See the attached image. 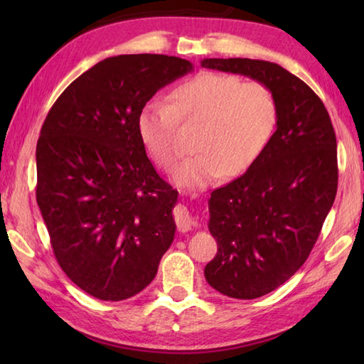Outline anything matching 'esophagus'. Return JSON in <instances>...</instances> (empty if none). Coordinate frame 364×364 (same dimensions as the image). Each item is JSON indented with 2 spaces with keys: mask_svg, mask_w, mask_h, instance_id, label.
I'll return each instance as SVG.
<instances>
[{
  "mask_svg": "<svg viewBox=\"0 0 364 364\" xmlns=\"http://www.w3.org/2000/svg\"><path fill=\"white\" fill-rule=\"evenodd\" d=\"M175 221H176L178 230L183 231V232L193 230V228L196 226L194 218L191 217L188 207H184V205H176V208H175Z\"/></svg>",
  "mask_w": 364,
  "mask_h": 364,
  "instance_id": "34e87169",
  "label": "esophagus"
}]
</instances>
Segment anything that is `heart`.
<instances>
[{"instance_id":"obj_1","label":"heart","mask_w":364,"mask_h":364,"mask_svg":"<svg viewBox=\"0 0 364 364\" xmlns=\"http://www.w3.org/2000/svg\"><path fill=\"white\" fill-rule=\"evenodd\" d=\"M278 119V101L267 85L245 83L232 73L200 72L171 90L170 104L147 101L136 132L152 162L168 171L183 154L178 122L200 127L194 143L199 154L173 173L178 186L196 191L221 176L245 173L267 149Z\"/></svg>"}]
</instances>
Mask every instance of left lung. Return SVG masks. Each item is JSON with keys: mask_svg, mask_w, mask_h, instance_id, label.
I'll return each mask as SVG.
<instances>
[{"mask_svg": "<svg viewBox=\"0 0 364 364\" xmlns=\"http://www.w3.org/2000/svg\"><path fill=\"white\" fill-rule=\"evenodd\" d=\"M200 65L257 80L278 101V127L260 159L208 200L218 252L205 279L228 297L257 299L292 278L318 241L337 193L334 127L315 91L278 64L231 58Z\"/></svg>", "mask_w": 364, "mask_h": 364, "instance_id": "1", "label": "left lung"}]
</instances>
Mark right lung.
<instances>
[{"label":"right lung","instance_id":"1","mask_svg":"<svg viewBox=\"0 0 364 364\" xmlns=\"http://www.w3.org/2000/svg\"><path fill=\"white\" fill-rule=\"evenodd\" d=\"M191 70L164 54L107 58L67 86L43 123L36 202L60 268L96 299L143 291L173 242L178 191L147 159L136 119Z\"/></svg>","mask_w":364,"mask_h":364}]
</instances>
